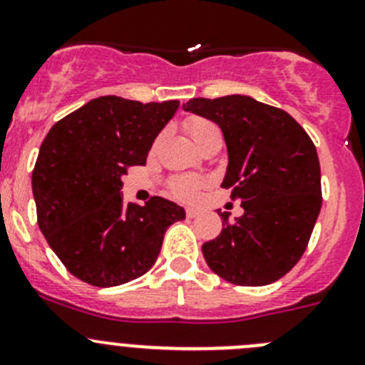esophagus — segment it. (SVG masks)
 <instances>
[{"label":"esophagus","instance_id":"obj_1","mask_svg":"<svg viewBox=\"0 0 365 365\" xmlns=\"http://www.w3.org/2000/svg\"><path fill=\"white\" fill-rule=\"evenodd\" d=\"M185 213H187V217H189V219H196V217L201 215V210L200 208H194V206H190V208L185 210Z\"/></svg>","mask_w":365,"mask_h":365}]
</instances>
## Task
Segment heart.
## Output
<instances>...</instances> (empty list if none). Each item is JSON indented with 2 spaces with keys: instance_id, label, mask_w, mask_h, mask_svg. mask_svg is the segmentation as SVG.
<instances>
[{
  "instance_id": "heart-1",
  "label": "heart",
  "mask_w": 365,
  "mask_h": 365,
  "mask_svg": "<svg viewBox=\"0 0 365 365\" xmlns=\"http://www.w3.org/2000/svg\"><path fill=\"white\" fill-rule=\"evenodd\" d=\"M185 128L190 134V138L196 141V145L203 146L210 141L212 138H217L220 135V130L217 128L215 123H212L210 120H205V118L200 116H190L185 120ZM205 185V182L201 178H196V176H176L169 182V192L175 197L183 201L194 200L200 192L201 187Z\"/></svg>"
}]
</instances>
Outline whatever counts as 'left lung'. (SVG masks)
Segmentation results:
<instances>
[{"label": "left lung", "instance_id": "8db88e82", "mask_svg": "<svg viewBox=\"0 0 365 365\" xmlns=\"http://www.w3.org/2000/svg\"><path fill=\"white\" fill-rule=\"evenodd\" d=\"M185 111L220 127L227 146L224 189L244 215L222 217V231L203 244L208 267L238 286H264L288 274L309 244L322 210V171L307 132L279 108L247 95L190 98Z\"/></svg>", "mask_w": 365, "mask_h": 365}]
</instances>
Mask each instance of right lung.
Instances as JSON below:
<instances>
[{"label":"right lung","instance_id":"1","mask_svg":"<svg viewBox=\"0 0 365 365\" xmlns=\"http://www.w3.org/2000/svg\"><path fill=\"white\" fill-rule=\"evenodd\" d=\"M106 95L53 125L31 176L36 220L72 275L98 288L141 277L159 256L164 233L185 210L153 196L123 203L121 176L146 164L150 148L178 109Z\"/></svg>","mask_w":365,"mask_h":365}]
</instances>
